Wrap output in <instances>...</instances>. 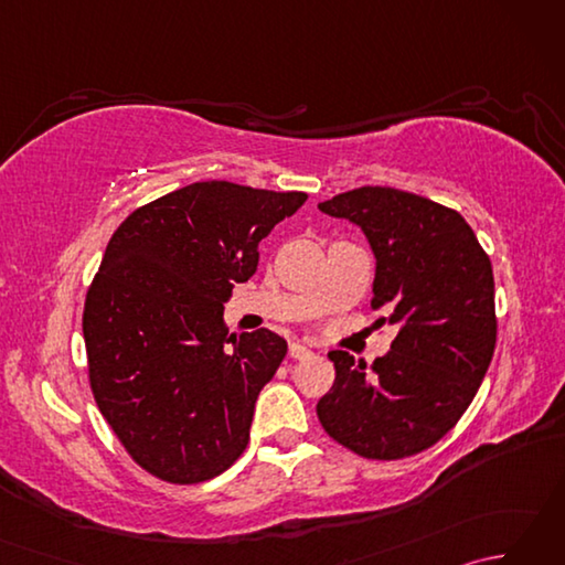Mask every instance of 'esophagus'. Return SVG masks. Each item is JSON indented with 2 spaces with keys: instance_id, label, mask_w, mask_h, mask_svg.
I'll list each match as a JSON object with an SVG mask.
<instances>
[{
  "instance_id": "esophagus-1",
  "label": "esophagus",
  "mask_w": 565,
  "mask_h": 565,
  "mask_svg": "<svg viewBox=\"0 0 565 565\" xmlns=\"http://www.w3.org/2000/svg\"><path fill=\"white\" fill-rule=\"evenodd\" d=\"M289 356L291 359H308V356H313V350H310V347H306V344H301V342H291Z\"/></svg>"
}]
</instances>
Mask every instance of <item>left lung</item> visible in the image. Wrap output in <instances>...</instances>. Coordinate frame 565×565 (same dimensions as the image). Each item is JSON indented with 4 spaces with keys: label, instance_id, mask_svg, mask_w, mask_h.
Returning <instances> with one entry per match:
<instances>
[{
    "label": "left lung",
    "instance_id": "1",
    "mask_svg": "<svg viewBox=\"0 0 565 565\" xmlns=\"http://www.w3.org/2000/svg\"><path fill=\"white\" fill-rule=\"evenodd\" d=\"M362 227L376 257L371 306L398 334L371 369L330 352L332 388L318 401L328 435L364 459L429 449L471 405L495 352V281L461 213L391 186H362L318 203Z\"/></svg>",
    "mask_w": 565,
    "mask_h": 565
}]
</instances>
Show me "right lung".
Masks as SVG:
<instances>
[{"label": "right lung", "mask_w": 565, "mask_h": 565, "mask_svg": "<svg viewBox=\"0 0 565 565\" xmlns=\"http://www.w3.org/2000/svg\"><path fill=\"white\" fill-rule=\"evenodd\" d=\"M306 199L196 182L136 209L106 245L82 316L89 386L118 441L160 481H209L245 451L286 340L264 328L227 334L223 303Z\"/></svg>", "instance_id": "obj_1"}]
</instances>
